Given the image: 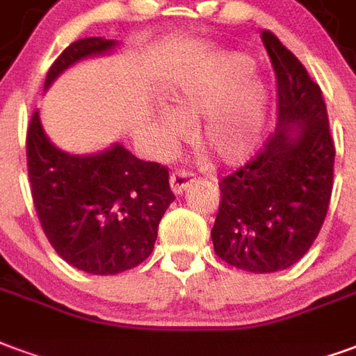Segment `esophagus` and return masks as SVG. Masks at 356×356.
<instances>
[{"instance_id":"34e87169","label":"esophagus","mask_w":356,"mask_h":356,"mask_svg":"<svg viewBox=\"0 0 356 356\" xmlns=\"http://www.w3.org/2000/svg\"><path fill=\"white\" fill-rule=\"evenodd\" d=\"M193 180L195 178L188 170H176V172H172L170 175V188L175 191V195H181L193 184Z\"/></svg>"}]
</instances>
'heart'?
Listing matches in <instances>:
<instances>
[{
    "label": "heart",
    "instance_id": "obj_1",
    "mask_svg": "<svg viewBox=\"0 0 356 356\" xmlns=\"http://www.w3.org/2000/svg\"><path fill=\"white\" fill-rule=\"evenodd\" d=\"M252 60L224 53L184 75L167 92V108L155 111V140L161 149L175 146L197 119V140L220 163L238 165L260 144L269 115V90L252 74Z\"/></svg>",
    "mask_w": 356,
    "mask_h": 356
}]
</instances>
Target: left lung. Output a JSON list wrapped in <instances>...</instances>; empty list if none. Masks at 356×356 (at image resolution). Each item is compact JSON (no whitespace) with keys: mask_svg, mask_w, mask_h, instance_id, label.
I'll list each match as a JSON object with an SVG mask.
<instances>
[{"mask_svg":"<svg viewBox=\"0 0 356 356\" xmlns=\"http://www.w3.org/2000/svg\"><path fill=\"white\" fill-rule=\"evenodd\" d=\"M261 41L277 77L279 124L256 157L220 181L214 252L250 273L302 260L328 212L336 147L321 87L271 32Z\"/></svg>","mask_w":356,"mask_h":356,"instance_id":"1","label":"left lung"}]
</instances>
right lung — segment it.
Returning a JSON list of instances; mask_svg holds the SVG:
<instances>
[{
	"label": "right lung",
	"instance_id": "obj_1",
	"mask_svg": "<svg viewBox=\"0 0 356 356\" xmlns=\"http://www.w3.org/2000/svg\"><path fill=\"white\" fill-rule=\"evenodd\" d=\"M119 43L85 38L47 72L45 90L66 70ZM28 178L41 227L56 254L92 275H118L152 254L159 222L175 193L167 167L138 159L123 144L95 155H70L47 138L40 111L26 134Z\"/></svg>",
	"mask_w": 356,
	"mask_h": 356
}]
</instances>
